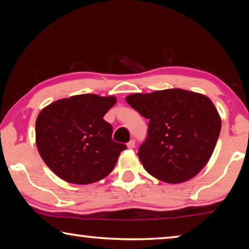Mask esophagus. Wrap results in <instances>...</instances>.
Masks as SVG:
<instances>
[{"mask_svg":"<svg viewBox=\"0 0 249 249\" xmlns=\"http://www.w3.org/2000/svg\"><path fill=\"white\" fill-rule=\"evenodd\" d=\"M135 147V141L132 140L127 143V148H134Z\"/></svg>","mask_w":249,"mask_h":249,"instance_id":"1","label":"esophagus"}]
</instances>
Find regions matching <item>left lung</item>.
I'll list each match as a JSON object with an SVG mask.
<instances>
[{
	"label": "left lung",
	"instance_id": "obj_1",
	"mask_svg": "<svg viewBox=\"0 0 249 249\" xmlns=\"http://www.w3.org/2000/svg\"><path fill=\"white\" fill-rule=\"evenodd\" d=\"M125 99L150 120L139 158L151 176L166 183H181L205 168L221 129L220 115L210 98L171 88L132 94Z\"/></svg>",
	"mask_w": 249,
	"mask_h": 249
}]
</instances>
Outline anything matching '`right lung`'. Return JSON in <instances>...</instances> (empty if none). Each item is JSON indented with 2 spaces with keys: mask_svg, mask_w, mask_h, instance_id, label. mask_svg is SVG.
Here are the masks:
<instances>
[{
  "mask_svg": "<svg viewBox=\"0 0 249 249\" xmlns=\"http://www.w3.org/2000/svg\"><path fill=\"white\" fill-rule=\"evenodd\" d=\"M115 96L75 95L44 107L36 121V144L51 171L69 183L89 184L113 171L126 145L112 140L104 120Z\"/></svg>",
  "mask_w": 249,
  "mask_h": 249,
  "instance_id": "add662e5",
  "label": "right lung"
}]
</instances>
